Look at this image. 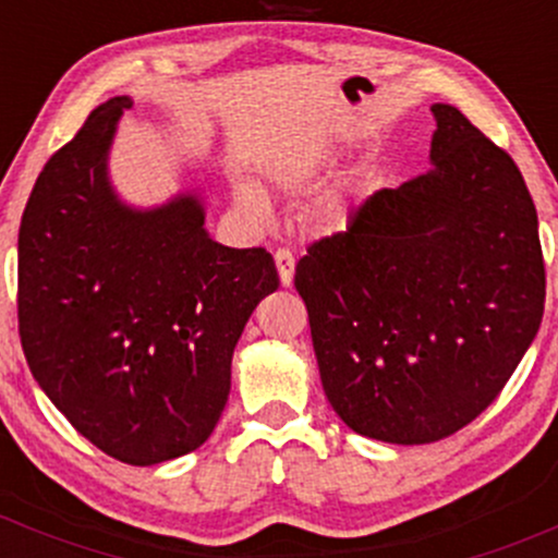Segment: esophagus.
I'll return each mask as SVG.
<instances>
[{"label":"esophagus","instance_id":"34e87169","mask_svg":"<svg viewBox=\"0 0 558 558\" xmlns=\"http://www.w3.org/2000/svg\"><path fill=\"white\" fill-rule=\"evenodd\" d=\"M275 267H278V278H280V286H291L293 283V267H296V259H293V254L288 252V248H278L275 252Z\"/></svg>","mask_w":558,"mask_h":558}]
</instances>
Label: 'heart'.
<instances>
[{"instance_id": "1", "label": "heart", "mask_w": 558, "mask_h": 558, "mask_svg": "<svg viewBox=\"0 0 558 558\" xmlns=\"http://www.w3.org/2000/svg\"><path fill=\"white\" fill-rule=\"evenodd\" d=\"M325 165H330V157H323L319 162L291 165V168H283L278 172V175H275V183H278V189L291 191V194H299V191L312 189V185L317 183L319 170H323ZM233 194H235V204H239L243 213H248L254 217H265L267 213H270V204H267L265 194H262V191L254 183L239 181V183H235ZM341 215H343L341 207H330L328 209L330 226H336V222L341 220Z\"/></svg>"}]
</instances>
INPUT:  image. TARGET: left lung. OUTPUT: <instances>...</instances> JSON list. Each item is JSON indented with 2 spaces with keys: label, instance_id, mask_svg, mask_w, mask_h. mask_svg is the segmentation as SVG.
Wrapping results in <instances>:
<instances>
[{
  "label": "left lung",
  "instance_id": "left-lung-1",
  "mask_svg": "<svg viewBox=\"0 0 558 558\" xmlns=\"http://www.w3.org/2000/svg\"><path fill=\"white\" fill-rule=\"evenodd\" d=\"M430 112V170L369 196L293 280L330 407L401 446L453 435L496 401L546 299L520 168L457 107Z\"/></svg>",
  "mask_w": 558,
  "mask_h": 558
}]
</instances>
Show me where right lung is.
Listing matches in <instances>:
<instances>
[{
	"instance_id": "1",
	"label": "right lung",
	"mask_w": 558,
	"mask_h": 558,
	"mask_svg": "<svg viewBox=\"0 0 558 558\" xmlns=\"http://www.w3.org/2000/svg\"><path fill=\"white\" fill-rule=\"evenodd\" d=\"M131 107L99 105L44 165L17 235V323L31 373L70 425L149 466L213 435L233 349L278 270L265 248L209 239L198 191L128 207L107 159Z\"/></svg>"
}]
</instances>
